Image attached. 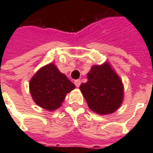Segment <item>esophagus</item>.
<instances>
[{
  "instance_id": "esophagus-1",
  "label": "esophagus",
  "mask_w": 153,
  "mask_h": 153,
  "mask_svg": "<svg viewBox=\"0 0 153 153\" xmlns=\"http://www.w3.org/2000/svg\"><path fill=\"white\" fill-rule=\"evenodd\" d=\"M74 83L76 87H79L80 84H81V81H80V79H76V80H74Z\"/></svg>"
}]
</instances>
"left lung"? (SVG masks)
Here are the masks:
<instances>
[{
	"label": "left lung",
	"instance_id": "1",
	"mask_svg": "<svg viewBox=\"0 0 153 153\" xmlns=\"http://www.w3.org/2000/svg\"><path fill=\"white\" fill-rule=\"evenodd\" d=\"M87 79L80 85V91L89 108L101 115L116 111L123 102V84L109 62L93 66Z\"/></svg>",
	"mask_w": 153,
	"mask_h": 153
}]
</instances>
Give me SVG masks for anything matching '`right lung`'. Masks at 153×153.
Listing matches in <instances>:
<instances>
[{"label":"right lung","mask_w":153,"mask_h":153,"mask_svg":"<svg viewBox=\"0 0 153 153\" xmlns=\"http://www.w3.org/2000/svg\"><path fill=\"white\" fill-rule=\"evenodd\" d=\"M74 88L75 86L54 63L41 67L29 83L32 99L39 106L49 111L59 108L66 94Z\"/></svg>","instance_id":"1"}]
</instances>
